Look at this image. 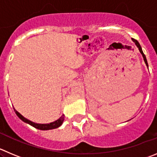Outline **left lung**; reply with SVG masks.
I'll use <instances>...</instances> for the list:
<instances>
[{"instance_id":"obj_1","label":"left lung","mask_w":157,"mask_h":157,"mask_svg":"<svg viewBox=\"0 0 157 157\" xmlns=\"http://www.w3.org/2000/svg\"><path fill=\"white\" fill-rule=\"evenodd\" d=\"M132 40L133 42H135V44H136V46H137V48H138V49H139V50H140V53L142 54V56H143V60H144L145 63H146V65L147 66V67H148V63H147V60H146V56H145V55H144V53H143V49H142V48H141V45H140V44L139 43V42H138V41H137V40H136V39H132Z\"/></svg>"}]
</instances>
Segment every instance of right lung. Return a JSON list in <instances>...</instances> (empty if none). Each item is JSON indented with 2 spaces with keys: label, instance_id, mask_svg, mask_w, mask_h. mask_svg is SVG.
<instances>
[{
  "label": "right lung",
  "instance_id": "obj_1",
  "mask_svg": "<svg viewBox=\"0 0 157 157\" xmlns=\"http://www.w3.org/2000/svg\"><path fill=\"white\" fill-rule=\"evenodd\" d=\"M14 112H15L16 115H17V117H18V118H20L21 121H23L24 122H25V123H28V124H29L30 125L33 126L34 128H38V129H40V130H49V129H54V128H59V127L62 125L63 122V121H64V115H63L60 118H59V119H57L56 121H55L48 123V124H39V123L33 122V121L27 119V118H25L24 116H22V115L19 113L18 112H17V111H16L14 108Z\"/></svg>",
  "mask_w": 157,
  "mask_h": 157
}]
</instances>
